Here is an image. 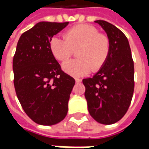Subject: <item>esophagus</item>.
<instances>
[{"instance_id":"1","label":"esophagus","mask_w":149,"mask_h":149,"mask_svg":"<svg viewBox=\"0 0 149 149\" xmlns=\"http://www.w3.org/2000/svg\"><path fill=\"white\" fill-rule=\"evenodd\" d=\"M81 81H82L81 79H75V82H76V83H80Z\"/></svg>"}]
</instances>
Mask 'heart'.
Masks as SVG:
<instances>
[{
  "mask_svg": "<svg viewBox=\"0 0 149 149\" xmlns=\"http://www.w3.org/2000/svg\"><path fill=\"white\" fill-rule=\"evenodd\" d=\"M65 39L53 36L49 49L56 60H65L77 49V59L65 61L62 70L74 77H82L100 70L108 60L110 52L109 37L91 25H77L69 29Z\"/></svg>",
  "mask_w": 149,
  "mask_h": 149,
  "instance_id": "b5f03b06",
  "label": "heart"
}]
</instances>
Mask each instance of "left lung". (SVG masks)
I'll use <instances>...</instances> for the list:
<instances>
[{
    "mask_svg": "<svg viewBox=\"0 0 149 149\" xmlns=\"http://www.w3.org/2000/svg\"><path fill=\"white\" fill-rule=\"evenodd\" d=\"M106 32L110 52L104 66L92 78L84 79V96L92 118L102 124L120 120L129 109L134 89V66L129 40L116 26L95 20Z\"/></svg>",
    "mask_w": 149,
    "mask_h": 149,
    "instance_id": "8db88e82",
    "label": "left lung"
}]
</instances>
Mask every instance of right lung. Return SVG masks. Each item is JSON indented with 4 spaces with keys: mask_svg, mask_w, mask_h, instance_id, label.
<instances>
[{
    "mask_svg": "<svg viewBox=\"0 0 149 149\" xmlns=\"http://www.w3.org/2000/svg\"><path fill=\"white\" fill-rule=\"evenodd\" d=\"M69 22L41 21L23 33L13 58L14 86L24 111L35 123L54 125L65 118L75 84L61 70L49 40Z\"/></svg>",
    "mask_w": 149,
    "mask_h": 149,
    "instance_id": "add662e5",
    "label": "right lung"
}]
</instances>
